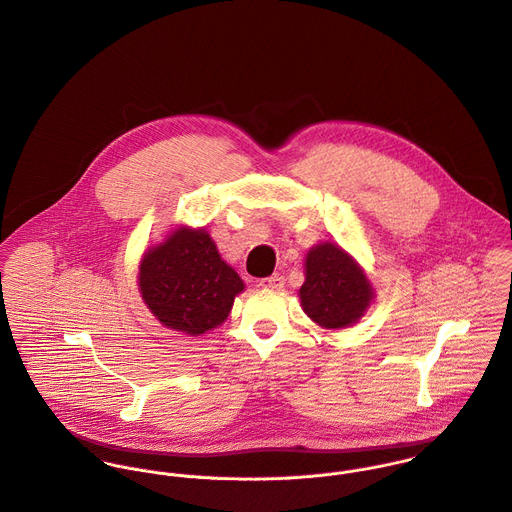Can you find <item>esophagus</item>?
<instances>
[{
  "label": "esophagus",
  "instance_id": "1",
  "mask_svg": "<svg viewBox=\"0 0 512 512\" xmlns=\"http://www.w3.org/2000/svg\"><path fill=\"white\" fill-rule=\"evenodd\" d=\"M283 283H285V279H283V275H271V277H265V279H261L259 281V287H263V289H269V291H281L283 289Z\"/></svg>",
  "mask_w": 512,
  "mask_h": 512
}]
</instances>
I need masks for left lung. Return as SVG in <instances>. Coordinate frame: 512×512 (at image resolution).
<instances>
[{
	"label": "left lung",
	"instance_id": "1",
	"mask_svg": "<svg viewBox=\"0 0 512 512\" xmlns=\"http://www.w3.org/2000/svg\"><path fill=\"white\" fill-rule=\"evenodd\" d=\"M301 307L319 327L343 329L357 323L375 299L359 263L335 243H319L305 259Z\"/></svg>",
	"mask_w": 512,
	"mask_h": 512
}]
</instances>
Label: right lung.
Segmentation results:
<instances>
[{"label": "right lung", "mask_w": 512, "mask_h": 512, "mask_svg": "<svg viewBox=\"0 0 512 512\" xmlns=\"http://www.w3.org/2000/svg\"><path fill=\"white\" fill-rule=\"evenodd\" d=\"M139 293L167 329L203 335L221 325L245 289L205 229L177 227L139 263Z\"/></svg>", "instance_id": "right-lung-1"}]
</instances>
